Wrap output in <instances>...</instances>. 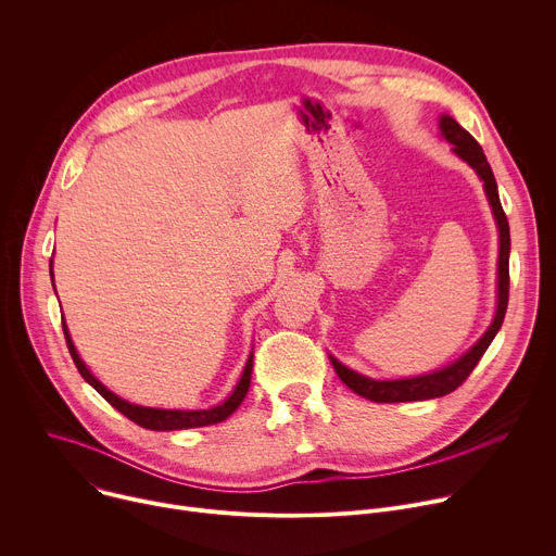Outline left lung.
Returning a JSON list of instances; mask_svg holds the SVG:
<instances>
[{
  "label": "left lung",
  "mask_w": 556,
  "mask_h": 556,
  "mask_svg": "<svg viewBox=\"0 0 556 556\" xmlns=\"http://www.w3.org/2000/svg\"><path fill=\"white\" fill-rule=\"evenodd\" d=\"M440 134L446 142L453 144V153L462 161L472 167V172L480 176L484 182V191L489 198V204L495 215V224L500 230V260H497V309L493 316V324L489 330L482 334V339L475 343L466 354H462L455 363L431 371L422 376H412V378H399V380H376L369 376H363L350 367H345L341 361L330 356L339 378L363 399L371 403H414V401H431L440 399V395H446L455 391L468 374L475 369V365L480 363L489 345L493 343L495 334L500 332L504 316H506V305H508V286H510V275H508V257H510V228L506 213L500 202V191L497 182L493 176V169L486 161V155L480 147V142L475 140L453 116L442 114L440 116Z\"/></svg>",
  "instance_id": "left-lung-1"
}]
</instances>
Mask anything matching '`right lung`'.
<instances>
[{
    "mask_svg": "<svg viewBox=\"0 0 556 556\" xmlns=\"http://www.w3.org/2000/svg\"><path fill=\"white\" fill-rule=\"evenodd\" d=\"M52 266V264H50ZM52 270V268H50ZM54 281V279H52ZM54 286V283H52ZM63 334H65V343H67V350L72 354V361L78 369V374H81L86 378V382H90L103 399L114 407L118 409L123 416H127L131 422L140 425L142 429H151V431H180V429H195V427H208V425H217L222 420H226L237 407L242 405V401L247 399L249 393V387H251V374H253V352L244 365V371L240 376V380H237L235 389L228 393V399L215 407H208V409H155V407H142V405H134V403H127L123 401L121 395H116L114 391H110L90 369L88 365L81 361V356H78L74 343H72V337L67 332V326L63 324Z\"/></svg>",
    "mask_w": 556,
    "mask_h": 556,
    "instance_id": "add662e5",
    "label": "right lung"
}]
</instances>
